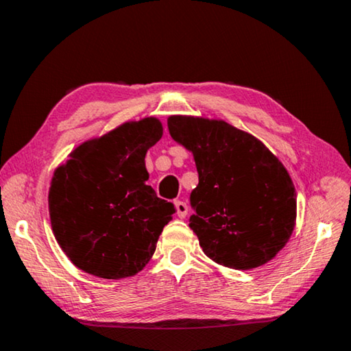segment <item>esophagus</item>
Returning a JSON list of instances; mask_svg holds the SVG:
<instances>
[{
    "instance_id": "34e87169",
    "label": "esophagus",
    "mask_w": 351,
    "mask_h": 351,
    "mask_svg": "<svg viewBox=\"0 0 351 351\" xmlns=\"http://www.w3.org/2000/svg\"><path fill=\"white\" fill-rule=\"evenodd\" d=\"M176 208H177V216H179L180 219H185L186 214H188V205L185 204V202L177 200L176 202Z\"/></svg>"
}]
</instances>
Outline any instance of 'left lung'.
Returning a JSON list of instances; mask_svg holds the SVG:
<instances>
[{"mask_svg": "<svg viewBox=\"0 0 351 351\" xmlns=\"http://www.w3.org/2000/svg\"><path fill=\"white\" fill-rule=\"evenodd\" d=\"M168 129L193 154L199 172L189 228L204 253L232 269L274 259L296 225V189L284 163L259 138L223 120L171 115Z\"/></svg>", "mask_w": 351, "mask_h": 351, "instance_id": "1", "label": "left lung"}]
</instances>
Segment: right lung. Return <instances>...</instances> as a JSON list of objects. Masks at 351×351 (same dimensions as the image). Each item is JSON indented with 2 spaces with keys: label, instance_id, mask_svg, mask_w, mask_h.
<instances>
[{
  "label": "right lung",
  "instance_id": "right-lung-1",
  "mask_svg": "<svg viewBox=\"0 0 351 351\" xmlns=\"http://www.w3.org/2000/svg\"><path fill=\"white\" fill-rule=\"evenodd\" d=\"M163 135L145 117L83 141L53 171L49 216L69 261L101 279H125L146 267L176 206L147 185L145 157Z\"/></svg>",
  "mask_w": 351,
  "mask_h": 351
}]
</instances>
